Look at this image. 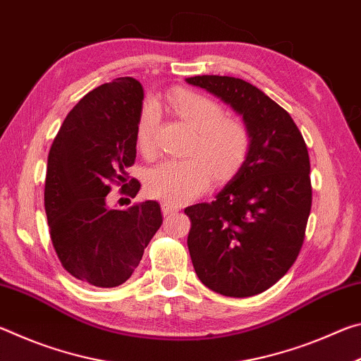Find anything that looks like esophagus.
<instances>
[{"label":"esophagus","mask_w":361,"mask_h":361,"mask_svg":"<svg viewBox=\"0 0 361 361\" xmlns=\"http://www.w3.org/2000/svg\"><path fill=\"white\" fill-rule=\"evenodd\" d=\"M161 209H162L164 215H172V213H176L180 210V207L172 204V202H167V200H166V202L161 204Z\"/></svg>","instance_id":"esophagus-1"}]
</instances>
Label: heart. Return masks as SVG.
Masks as SVG:
<instances>
[{"mask_svg":"<svg viewBox=\"0 0 361 361\" xmlns=\"http://www.w3.org/2000/svg\"><path fill=\"white\" fill-rule=\"evenodd\" d=\"M169 105L195 132L191 156L185 161H166L146 178L151 197L183 204L204 192L212 180L229 178L247 161L252 149V132L239 118H228L221 103L195 90L176 89L169 95ZM161 119L159 105L146 100L137 124V145L142 154H156V132Z\"/></svg>","mask_w":361,"mask_h":361,"instance_id":"b5f03b06","label":"heart"}]
</instances>
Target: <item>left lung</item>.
<instances>
[{
  "label": "left lung",
  "instance_id": "obj_1",
  "mask_svg": "<svg viewBox=\"0 0 361 361\" xmlns=\"http://www.w3.org/2000/svg\"><path fill=\"white\" fill-rule=\"evenodd\" d=\"M186 81L229 103L253 138L247 161L215 200L185 209L192 266L219 295H259L301 252L312 207L307 146L291 116L253 84L216 75Z\"/></svg>",
  "mask_w": 361,
  "mask_h": 361
}]
</instances>
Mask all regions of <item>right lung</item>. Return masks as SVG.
<instances>
[{"instance_id":"right-lung-1","label":"right lung","mask_w":361,"mask_h":361,"mask_svg":"<svg viewBox=\"0 0 361 361\" xmlns=\"http://www.w3.org/2000/svg\"><path fill=\"white\" fill-rule=\"evenodd\" d=\"M142 102L133 78L99 85L68 113L49 151L44 209L54 250L66 272L99 288L130 279L162 224L156 200L106 207L113 186L132 199L140 191L127 169L137 157Z\"/></svg>"}]
</instances>
